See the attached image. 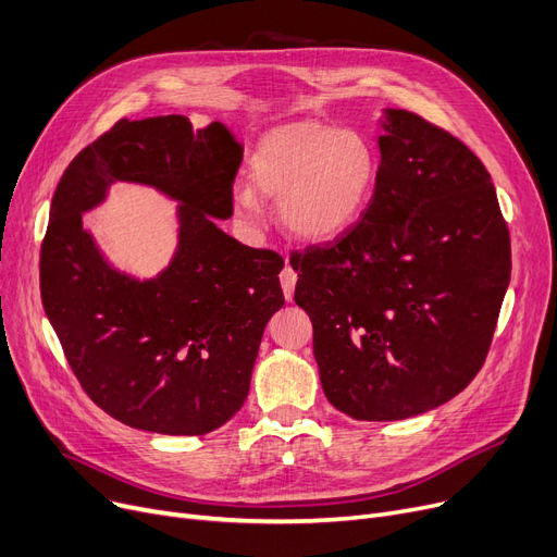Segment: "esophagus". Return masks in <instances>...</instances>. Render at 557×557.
<instances>
[{"label":"esophagus","mask_w":557,"mask_h":557,"mask_svg":"<svg viewBox=\"0 0 557 557\" xmlns=\"http://www.w3.org/2000/svg\"><path fill=\"white\" fill-rule=\"evenodd\" d=\"M280 282H282L284 298H286V300H294V290H296V282H298L296 271L290 269V267H286V269L280 273Z\"/></svg>","instance_id":"obj_1"}]
</instances>
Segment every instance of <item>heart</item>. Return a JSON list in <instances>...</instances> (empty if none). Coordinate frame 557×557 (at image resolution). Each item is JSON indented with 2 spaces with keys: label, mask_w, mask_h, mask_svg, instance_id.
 I'll return each mask as SVG.
<instances>
[{
  "label": "heart",
  "mask_w": 557,
  "mask_h": 557,
  "mask_svg": "<svg viewBox=\"0 0 557 557\" xmlns=\"http://www.w3.org/2000/svg\"><path fill=\"white\" fill-rule=\"evenodd\" d=\"M379 156L359 131L318 122L286 124L263 135L248 160V187L234 191V212L261 221V202L280 200L282 225L305 242H330L352 227L372 198Z\"/></svg>",
  "instance_id": "obj_1"
}]
</instances>
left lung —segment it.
Instances as JSON below:
<instances>
[{
  "mask_svg": "<svg viewBox=\"0 0 557 557\" xmlns=\"http://www.w3.org/2000/svg\"><path fill=\"white\" fill-rule=\"evenodd\" d=\"M361 221L290 255L325 397L341 413L420 416L481 370L510 282V234L483 162L408 110H384Z\"/></svg>",
  "mask_w": 557,
  "mask_h": 557,
  "instance_id": "8db88e82",
  "label": "left lung"
}]
</instances>
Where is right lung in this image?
I'll use <instances>...</instances> for the list:
<instances>
[{
	"label": "right lung",
	"mask_w": 557,
	"mask_h": 557,
	"mask_svg": "<svg viewBox=\"0 0 557 557\" xmlns=\"http://www.w3.org/2000/svg\"><path fill=\"white\" fill-rule=\"evenodd\" d=\"M244 146L183 114L116 122L70 162L40 250V296L78 384L133 429L205 435L244 406L263 327L282 309L273 250L216 227L232 216ZM114 182L153 186L180 206V246L156 278L116 272L82 227Z\"/></svg>",
	"instance_id": "obj_1"
}]
</instances>
